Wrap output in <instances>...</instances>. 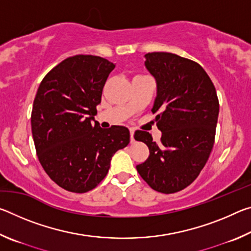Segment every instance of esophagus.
Wrapping results in <instances>:
<instances>
[{
  "label": "esophagus",
  "mask_w": 251,
  "mask_h": 251,
  "mask_svg": "<svg viewBox=\"0 0 251 251\" xmlns=\"http://www.w3.org/2000/svg\"><path fill=\"white\" fill-rule=\"evenodd\" d=\"M129 133H130V143H134L135 142V138H134V129H129Z\"/></svg>",
  "instance_id": "esophagus-1"
}]
</instances>
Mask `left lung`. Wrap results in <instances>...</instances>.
Wrapping results in <instances>:
<instances>
[{
    "mask_svg": "<svg viewBox=\"0 0 251 251\" xmlns=\"http://www.w3.org/2000/svg\"><path fill=\"white\" fill-rule=\"evenodd\" d=\"M145 65L157 82L152 114L161 131L158 143L148 131L136 130L150 156L136 166L156 192L173 194L186 188L205 166L215 143L219 101L214 83L192 59L166 52L145 55Z\"/></svg>",
    "mask_w": 251,
    "mask_h": 251,
    "instance_id": "8db88e82",
    "label": "left lung"
}]
</instances>
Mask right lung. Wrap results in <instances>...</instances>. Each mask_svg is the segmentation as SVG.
Here are the masks:
<instances>
[{
    "label": "right lung",
    "instance_id": "1",
    "mask_svg": "<svg viewBox=\"0 0 251 251\" xmlns=\"http://www.w3.org/2000/svg\"><path fill=\"white\" fill-rule=\"evenodd\" d=\"M115 64L94 55H75L50 70L34 99L31 125L42 167L55 184L87 193L107 175L110 159L129 143L123 126L103 129L96 106Z\"/></svg>",
    "mask_w": 251,
    "mask_h": 251
}]
</instances>
